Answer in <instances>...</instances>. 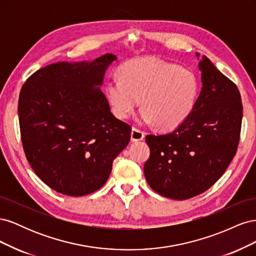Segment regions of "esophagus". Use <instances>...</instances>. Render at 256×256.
<instances>
[{"label":"esophagus","mask_w":256,"mask_h":256,"mask_svg":"<svg viewBox=\"0 0 256 256\" xmlns=\"http://www.w3.org/2000/svg\"><path fill=\"white\" fill-rule=\"evenodd\" d=\"M145 136L144 131L138 129L136 127H134L132 130H131V141L132 142H138V141H141L143 140Z\"/></svg>","instance_id":"34e87169"}]
</instances>
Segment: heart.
Listing matches in <instances>:
<instances>
[{
	"label": "heart",
	"mask_w": 256,
	"mask_h": 256,
	"mask_svg": "<svg viewBox=\"0 0 256 256\" xmlns=\"http://www.w3.org/2000/svg\"><path fill=\"white\" fill-rule=\"evenodd\" d=\"M120 78L106 83L108 99L114 114L129 118L141 99V118L161 129L177 127L194 109L200 82L189 69L154 58L127 62L120 67Z\"/></svg>",
	"instance_id": "heart-1"
}]
</instances>
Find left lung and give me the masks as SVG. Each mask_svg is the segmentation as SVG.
Returning <instances> with one entry per match:
<instances>
[{"mask_svg":"<svg viewBox=\"0 0 256 256\" xmlns=\"http://www.w3.org/2000/svg\"><path fill=\"white\" fill-rule=\"evenodd\" d=\"M198 68L203 85L192 113L171 132L146 136V180L160 196L178 200L210 188L233 160L240 140L242 104L236 84L206 56Z\"/></svg>","mask_w":256,"mask_h":256,"instance_id":"obj_1","label":"left lung"}]
</instances>
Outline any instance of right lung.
Wrapping results in <instances>:
<instances>
[{
  "label": "right lung",
  "instance_id": "right-lung-1",
  "mask_svg": "<svg viewBox=\"0 0 256 256\" xmlns=\"http://www.w3.org/2000/svg\"><path fill=\"white\" fill-rule=\"evenodd\" d=\"M116 56L92 63L51 64L28 76L19 95L23 150L36 175L53 190L82 196L100 189L131 127L111 113L98 88Z\"/></svg>",
  "mask_w": 256,
  "mask_h": 256
}]
</instances>
